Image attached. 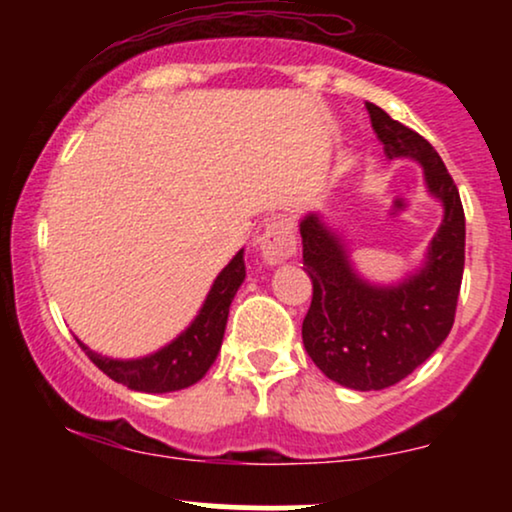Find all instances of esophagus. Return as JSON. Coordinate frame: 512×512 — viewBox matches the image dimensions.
<instances>
[{"label":"esophagus","mask_w":512,"mask_h":512,"mask_svg":"<svg viewBox=\"0 0 512 512\" xmlns=\"http://www.w3.org/2000/svg\"><path fill=\"white\" fill-rule=\"evenodd\" d=\"M260 252L267 264H281L296 255V236H293L291 223L286 219H274L264 226L260 240Z\"/></svg>","instance_id":"34e87169"}]
</instances>
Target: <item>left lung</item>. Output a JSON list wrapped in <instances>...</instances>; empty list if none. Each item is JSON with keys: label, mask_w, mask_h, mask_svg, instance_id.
Here are the masks:
<instances>
[{"label": "left lung", "mask_w": 512, "mask_h": 512, "mask_svg": "<svg viewBox=\"0 0 512 512\" xmlns=\"http://www.w3.org/2000/svg\"><path fill=\"white\" fill-rule=\"evenodd\" d=\"M366 110L387 158L409 156L424 166L428 190L443 202L445 216L424 269L387 289L358 279L342 240L320 216L301 221L303 264L313 279L305 351L327 378L361 392L397 385L445 342L464 272V209L443 158L383 108L366 103Z\"/></svg>", "instance_id": "8db88e82"}]
</instances>
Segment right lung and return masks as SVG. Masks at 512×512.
Masks as SVG:
<instances>
[{
	"label": "right lung",
	"mask_w": 512,
	"mask_h": 512,
	"mask_svg": "<svg viewBox=\"0 0 512 512\" xmlns=\"http://www.w3.org/2000/svg\"><path fill=\"white\" fill-rule=\"evenodd\" d=\"M245 279L243 250L223 267L211 286L207 301L195 317L190 327L180 334L175 342L163 346L156 354L146 358H134V361H115V358L101 356L79 342L86 356L103 370L115 383L127 385L129 390L137 392H173L182 387L195 385L204 378L216 354L221 349L223 330H226L228 308H231L233 296Z\"/></svg>",
	"instance_id": "add662e5"
}]
</instances>
